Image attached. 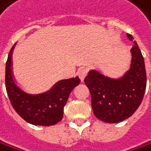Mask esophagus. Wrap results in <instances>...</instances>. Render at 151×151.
I'll use <instances>...</instances> for the list:
<instances>
[{
    "label": "esophagus",
    "mask_w": 151,
    "mask_h": 151,
    "mask_svg": "<svg viewBox=\"0 0 151 151\" xmlns=\"http://www.w3.org/2000/svg\"><path fill=\"white\" fill-rule=\"evenodd\" d=\"M86 75H87V70L86 68H80L77 71V76H79L81 82H83L85 80V77L86 76Z\"/></svg>",
    "instance_id": "34e87169"
}]
</instances>
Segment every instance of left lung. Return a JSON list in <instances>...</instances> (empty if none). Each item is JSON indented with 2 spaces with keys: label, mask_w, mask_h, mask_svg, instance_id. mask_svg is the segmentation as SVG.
<instances>
[{
  "label": "left lung",
  "mask_w": 151,
  "mask_h": 151,
  "mask_svg": "<svg viewBox=\"0 0 151 151\" xmlns=\"http://www.w3.org/2000/svg\"><path fill=\"white\" fill-rule=\"evenodd\" d=\"M127 37L133 40L131 34ZM133 43L131 67L122 77L111 78L92 69L85 78L93 114L104 122L117 123L131 117L144 96L147 85L144 58L136 41Z\"/></svg>",
  "instance_id": "left-lung-1"
}]
</instances>
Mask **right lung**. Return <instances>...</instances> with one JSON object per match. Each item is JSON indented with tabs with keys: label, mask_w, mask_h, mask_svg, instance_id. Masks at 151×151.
Masks as SVG:
<instances>
[{
	"label": "right lung",
	"mask_w": 151,
	"mask_h": 151,
	"mask_svg": "<svg viewBox=\"0 0 151 151\" xmlns=\"http://www.w3.org/2000/svg\"><path fill=\"white\" fill-rule=\"evenodd\" d=\"M15 45L9 53L5 68V86L12 107L22 119L33 125L51 126L58 123L63 119L64 106L70 93L79 85V77L59 80L42 93L31 94L24 92L17 86L12 72V52Z\"/></svg>",
	"instance_id": "add662e5"
}]
</instances>
